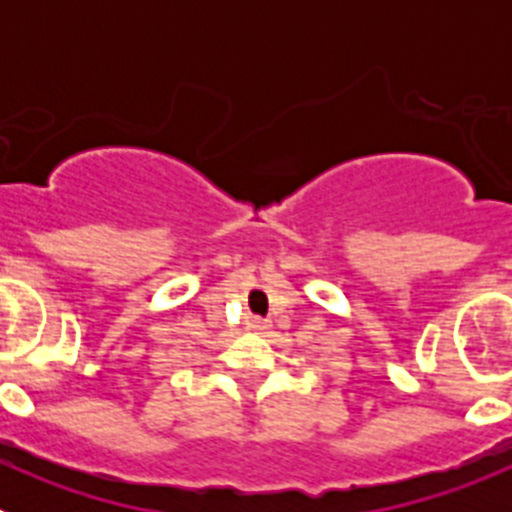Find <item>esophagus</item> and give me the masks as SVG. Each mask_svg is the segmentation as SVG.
Masks as SVG:
<instances>
[{
  "instance_id": "esophagus-1",
  "label": "esophagus",
  "mask_w": 512,
  "mask_h": 512,
  "mask_svg": "<svg viewBox=\"0 0 512 512\" xmlns=\"http://www.w3.org/2000/svg\"><path fill=\"white\" fill-rule=\"evenodd\" d=\"M251 328H253V330H266V320L253 318V320H251Z\"/></svg>"
}]
</instances>
